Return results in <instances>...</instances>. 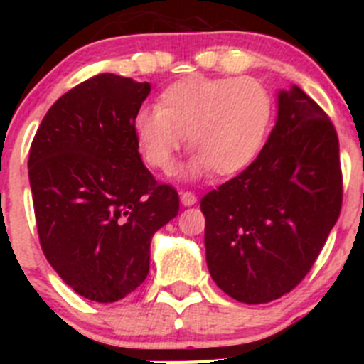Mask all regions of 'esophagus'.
<instances>
[{
    "label": "esophagus",
    "instance_id": "obj_1",
    "mask_svg": "<svg viewBox=\"0 0 364 364\" xmlns=\"http://www.w3.org/2000/svg\"><path fill=\"white\" fill-rule=\"evenodd\" d=\"M180 202L184 205H193L197 204V195L193 191H182L180 193Z\"/></svg>",
    "mask_w": 364,
    "mask_h": 364
}]
</instances>
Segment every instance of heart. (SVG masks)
Returning a JSON list of instances; mask_svg holds the SVG:
<instances>
[{
    "label": "heart",
    "instance_id": "1",
    "mask_svg": "<svg viewBox=\"0 0 364 364\" xmlns=\"http://www.w3.org/2000/svg\"><path fill=\"white\" fill-rule=\"evenodd\" d=\"M273 102L252 78L189 76L160 92L156 111H140L134 134L151 167L169 173L184 138L195 159L188 175L244 171L259 156L272 124Z\"/></svg>",
    "mask_w": 364,
    "mask_h": 364
}]
</instances>
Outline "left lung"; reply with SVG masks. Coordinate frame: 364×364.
<instances>
[{"label":"left lung","instance_id":"left-lung-1","mask_svg":"<svg viewBox=\"0 0 364 364\" xmlns=\"http://www.w3.org/2000/svg\"><path fill=\"white\" fill-rule=\"evenodd\" d=\"M343 205L339 138L301 87L279 95L259 156L205 193V260L224 294L264 304L291 291L319 257Z\"/></svg>","mask_w":364,"mask_h":364}]
</instances>
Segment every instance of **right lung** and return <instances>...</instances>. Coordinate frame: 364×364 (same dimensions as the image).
<instances>
[{"label":"right lung","instance_id":"1","mask_svg":"<svg viewBox=\"0 0 364 364\" xmlns=\"http://www.w3.org/2000/svg\"><path fill=\"white\" fill-rule=\"evenodd\" d=\"M151 85L102 73L60 96L28 151L38 237L49 264L89 301L114 302L149 273L151 237L180 210L138 153Z\"/></svg>","mask_w":364,"mask_h":364}]
</instances>
